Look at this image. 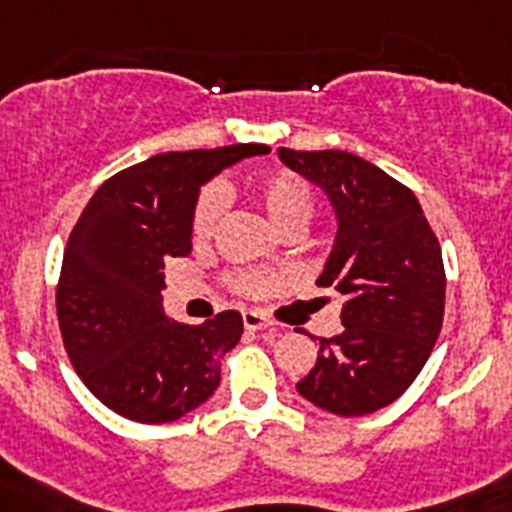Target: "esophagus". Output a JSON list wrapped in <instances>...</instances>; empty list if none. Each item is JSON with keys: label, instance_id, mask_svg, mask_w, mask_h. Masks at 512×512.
I'll return each instance as SVG.
<instances>
[{"label": "esophagus", "instance_id": "1", "mask_svg": "<svg viewBox=\"0 0 512 512\" xmlns=\"http://www.w3.org/2000/svg\"><path fill=\"white\" fill-rule=\"evenodd\" d=\"M243 324H246V329H251V332H259V329L272 327V319H266L261 311H243Z\"/></svg>", "mask_w": 512, "mask_h": 512}]
</instances>
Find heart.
I'll return each mask as SVG.
<instances>
[{
  "label": "heart",
  "mask_w": 512,
  "mask_h": 512,
  "mask_svg": "<svg viewBox=\"0 0 512 512\" xmlns=\"http://www.w3.org/2000/svg\"><path fill=\"white\" fill-rule=\"evenodd\" d=\"M253 198L256 204L264 209L277 230H301L308 219L314 217L316 198L314 188L308 183L306 177L295 175L290 170H274L261 175L253 183ZM225 214V196L219 188H206L201 190L196 206H193V217H190V235L196 243H209L219 230ZM280 282L277 274H264V272H240L232 277V287L243 295H264L269 293L274 285Z\"/></svg>",
  "instance_id": "obj_1"
}]
</instances>
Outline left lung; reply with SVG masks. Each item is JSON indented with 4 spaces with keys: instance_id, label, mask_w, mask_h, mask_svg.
<instances>
[{
    "instance_id": "1",
    "label": "left lung",
    "mask_w": 512,
    "mask_h": 512,
    "mask_svg": "<svg viewBox=\"0 0 512 512\" xmlns=\"http://www.w3.org/2000/svg\"><path fill=\"white\" fill-rule=\"evenodd\" d=\"M290 170L324 188L337 240L319 287L345 295L342 332L319 340L298 392L337 416L395 403L424 369L445 316V264L408 185L348 151L280 149Z\"/></svg>"
}]
</instances>
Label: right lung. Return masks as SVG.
<instances>
[{
    "mask_svg": "<svg viewBox=\"0 0 512 512\" xmlns=\"http://www.w3.org/2000/svg\"><path fill=\"white\" fill-rule=\"evenodd\" d=\"M264 143L170 151L112 175L75 222L57 282V319L78 377L114 413L167 424L219 387V361L243 335V316L170 322L164 261L190 253L198 188Z\"/></svg>",
    "mask_w": 512,
    "mask_h": 512,
    "instance_id": "add662e5",
    "label": "right lung"
}]
</instances>
